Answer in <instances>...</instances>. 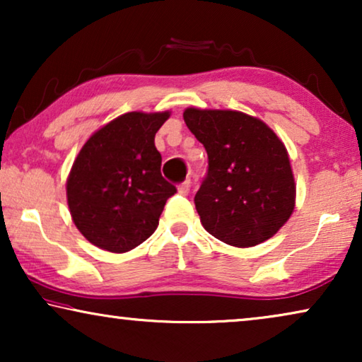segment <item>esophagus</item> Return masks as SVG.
Instances as JSON below:
<instances>
[{
  "label": "esophagus",
  "instance_id": "34e87169",
  "mask_svg": "<svg viewBox=\"0 0 362 362\" xmlns=\"http://www.w3.org/2000/svg\"><path fill=\"white\" fill-rule=\"evenodd\" d=\"M189 189H191V180L182 181L181 185L177 186V191H180V194H182V196H186L187 192H189Z\"/></svg>",
  "mask_w": 362,
  "mask_h": 362
}]
</instances>
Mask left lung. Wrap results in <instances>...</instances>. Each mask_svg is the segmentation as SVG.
Listing matches in <instances>:
<instances>
[{"instance_id": "8db88e82", "label": "left lung", "mask_w": 362, "mask_h": 362, "mask_svg": "<svg viewBox=\"0 0 362 362\" xmlns=\"http://www.w3.org/2000/svg\"><path fill=\"white\" fill-rule=\"evenodd\" d=\"M182 117L207 151V171L194 196L204 229L234 247L270 239L295 207L284 143L264 122L242 112L187 108Z\"/></svg>"}]
</instances>
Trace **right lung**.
I'll return each mask as SVG.
<instances>
[{
  "label": "right lung",
  "instance_id": "obj_1",
  "mask_svg": "<svg viewBox=\"0 0 362 362\" xmlns=\"http://www.w3.org/2000/svg\"><path fill=\"white\" fill-rule=\"evenodd\" d=\"M170 113L132 112L88 138L69 175L74 224L103 250L128 252L156 230L176 186L161 176L155 135Z\"/></svg>",
  "mask_w": 362,
  "mask_h": 362
}]
</instances>
